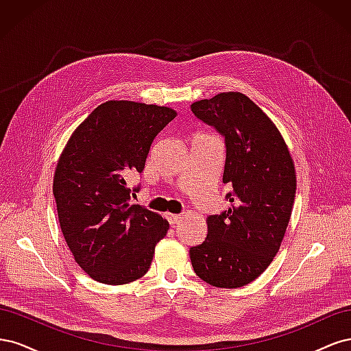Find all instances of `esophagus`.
I'll list each match as a JSON object with an SVG mask.
<instances>
[{
    "label": "esophagus",
    "instance_id": "1",
    "mask_svg": "<svg viewBox=\"0 0 351 351\" xmlns=\"http://www.w3.org/2000/svg\"><path fill=\"white\" fill-rule=\"evenodd\" d=\"M165 217H167L169 224H173V226H174V224H178L180 219H182V215H178V214H169V212H168V214H167Z\"/></svg>",
    "mask_w": 351,
    "mask_h": 351
}]
</instances>
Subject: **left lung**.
<instances>
[{"label": "left lung", "instance_id": "left-lung-1", "mask_svg": "<svg viewBox=\"0 0 351 351\" xmlns=\"http://www.w3.org/2000/svg\"><path fill=\"white\" fill-rule=\"evenodd\" d=\"M190 107L226 137L222 183L232 187L230 208L206 218V239L190 249V261L200 280L239 289L280 250L295 196L294 162L277 125L244 93L221 92Z\"/></svg>", "mask_w": 351, "mask_h": 351}]
</instances>
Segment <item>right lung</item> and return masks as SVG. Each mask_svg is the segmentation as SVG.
Here are the masks:
<instances>
[{
    "mask_svg": "<svg viewBox=\"0 0 351 351\" xmlns=\"http://www.w3.org/2000/svg\"><path fill=\"white\" fill-rule=\"evenodd\" d=\"M176 115L155 104L107 101L76 127L58 158L52 193L61 232L95 281L142 278L167 234V219L130 205L125 177L143 171L154 139Z\"/></svg>",
    "mask_w": 351,
    "mask_h": 351,
    "instance_id": "obj_1",
    "label": "right lung"
}]
</instances>
